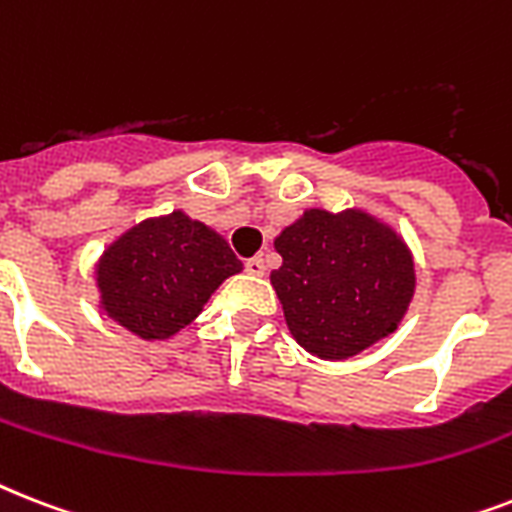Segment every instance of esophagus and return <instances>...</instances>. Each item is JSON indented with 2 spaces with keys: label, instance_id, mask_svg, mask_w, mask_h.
I'll return each mask as SVG.
<instances>
[{
  "label": "esophagus",
  "instance_id": "34e87169",
  "mask_svg": "<svg viewBox=\"0 0 512 512\" xmlns=\"http://www.w3.org/2000/svg\"><path fill=\"white\" fill-rule=\"evenodd\" d=\"M244 268H247L249 276H263V273H265V260H263V257H249L247 263H244Z\"/></svg>",
  "mask_w": 512,
  "mask_h": 512
}]
</instances>
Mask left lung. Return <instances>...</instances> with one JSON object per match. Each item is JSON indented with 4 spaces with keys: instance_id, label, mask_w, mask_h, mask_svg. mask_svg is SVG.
Segmentation results:
<instances>
[{
    "instance_id": "obj_1",
    "label": "left lung",
    "mask_w": 512,
    "mask_h": 512,
    "mask_svg": "<svg viewBox=\"0 0 512 512\" xmlns=\"http://www.w3.org/2000/svg\"><path fill=\"white\" fill-rule=\"evenodd\" d=\"M271 284L289 335L311 356L345 361L396 332L417 287L404 236L361 207H313L273 239Z\"/></svg>"
}]
</instances>
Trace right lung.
Returning <instances> with one entry per match:
<instances>
[{
    "label": "right lung",
    "instance_id": "1",
    "mask_svg": "<svg viewBox=\"0 0 512 512\" xmlns=\"http://www.w3.org/2000/svg\"><path fill=\"white\" fill-rule=\"evenodd\" d=\"M241 268L215 228L172 209L140 220L103 249L95 263L98 308L140 340H170Z\"/></svg>",
    "mask_w": 512,
    "mask_h": 512
}]
</instances>
